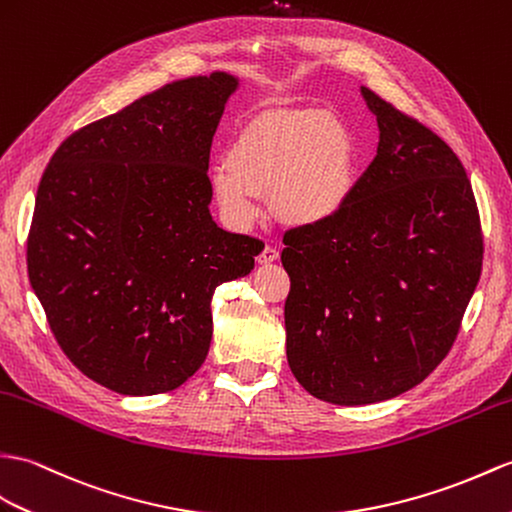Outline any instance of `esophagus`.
Instances as JSON below:
<instances>
[{
    "label": "esophagus",
    "instance_id": "obj_1",
    "mask_svg": "<svg viewBox=\"0 0 512 512\" xmlns=\"http://www.w3.org/2000/svg\"><path fill=\"white\" fill-rule=\"evenodd\" d=\"M277 259H279L277 248L275 246H264V251L257 255V264L268 266V264H272V261H277Z\"/></svg>",
    "mask_w": 512,
    "mask_h": 512
}]
</instances>
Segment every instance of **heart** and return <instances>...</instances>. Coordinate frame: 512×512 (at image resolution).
<instances>
[{"instance_id": "heart-1", "label": "heart", "mask_w": 512, "mask_h": 512, "mask_svg": "<svg viewBox=\"0 0 512 512\" xmlns=\"http://www.w3.org/2000/svg\"><path fill=\"white\" fill-rule=\"evenodd\" d=\"M358 178L349 128L314 109L268 111L248 122L209 172L222 220L248 231L264 213V198L277 218L294 229H312L336 218Z\"/></svg>"}]
</instances>
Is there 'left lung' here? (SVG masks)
Instances as JSON below:
<instances>
[{
  "mask_svg": "<svg viewBox=\"0 0 512 512\" xmlns=\"http://www.w3.org/2000/svg\"><path fill=\"white\" fill-rule=\"evenodd\" d=\"M377 117L373 163L336 218L283 235L285 353L310 395L366 406L430 375L480 281L482 229L445 141L362 87Z\"/></svg>",
  "mask_w": 512,
  "mask_h": 512,
  "instance_id": "obj_1",
  "label": "left lung"
}]
</instances>
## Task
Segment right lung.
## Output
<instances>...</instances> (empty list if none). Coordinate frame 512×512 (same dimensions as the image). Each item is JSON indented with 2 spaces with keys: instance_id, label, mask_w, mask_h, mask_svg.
Instances as JSON below:
<instances>
[{
  "instance_id": "1",
  "label": "right lung",
  "mask_w": 512,
  "mask_h": 512,
  "mask_svg": "<svg viewBox=\"0 0 512 512\" xmlns=\"http://www.w3.org/2000/svg\"><path fill=\"white\" fill-rule=\"evenodd\" d=\"M235 76L170 82L69 135L37 189L28 277L78 371L130 397L205 362L211 296L246 277L259 240L209 213V152Z\"/></svg>"
}]
</instances>
